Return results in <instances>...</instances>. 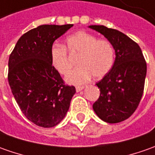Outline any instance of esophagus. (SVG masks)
Listing matches in <instances>:
<instances>
[{
  "instance_id": "obj_1",
  "label": "esophagus",
  "mask_w": 155,
  "mask_h": 155,
  "mask_svg": "<svg viewBox=\"0 0 155 155\" xmlns=\"http://www.w3.org/2000/svg\"><path fill=\"white\" fill-rule=\"evenodd\" d=\"M75 89H76V91H82L83 89H84V86H78L75 87Z\"/></svg>"
}]
</instances>
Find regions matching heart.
<instances>
[{
	"label": "heart",
	"mask_w": 155,
	"mask_h": 155,
	"mask_svg": "<svg viewBox=\"0 0 155 155\" xmlns=\"http://www.w3.org/2000/svg\"><path fill=\"white\" fill-rule=\"evenodd\" d=\"M65 47L56 45L51 49L52 67L61 74H66L72 67L69 53L78 55L79 65L66 76L70 84H82L90 80L104 77L114 64V50L107 40L97 39L95 35L85 31H79L69 35L65 41Z\"/></svg>",
	"instance_id": "b5f03b06"
}]
</instances>
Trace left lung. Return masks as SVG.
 Here are the masks:
<instances>
[{
	"instance_id": "left-lung-1",
	"label": "left lung",
	"mask_w": 155,
	"mask_h": 155,
	"mask_svg": "<svg viewBox=\"0 0 155 155\" xmlns=\"http://www.w3.org/2000/svg\"><path fill=\"white\" fill-rule=\"evenodd\" d=\"M113 46V68L96 85L100 96L93 104L98 117L110 124L119 123L135 112L143 94L147 64L137 43L117 29L104 25H90Z\"/></svg>"
}]
</instances>
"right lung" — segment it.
I'll return each instance as SVG.
<instances>
[{"label": "right lung", "mask_w": 155, "mask_h": 155, "mask_svg": "<svg viewBox=\"0 0 155 155\" xmlns=\"http://www.w3.org/2000/svg\"><path fill=\"white\" fill-rule=\"evenodd\" d=\"M73 25H43L24 34L8 61V82L21 111L36 126L50 128L63 120L75 87L64 84L51 63V49Z\"/></svg>", "instance_id": "1"}]
</instances>
